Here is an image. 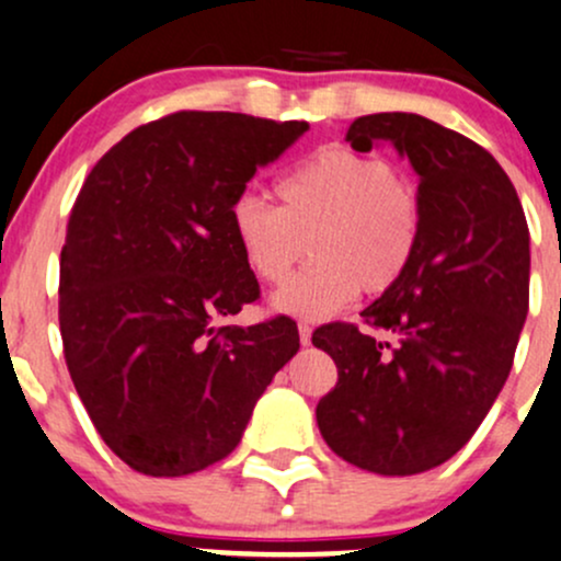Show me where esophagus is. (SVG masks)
I'll use <instances>...</instances> for the list:
<instances>
[{
  "instance_id": "1",
  "label": "esophagus",
  "mask_w": 561,
  "mask_h": 561,
  "mask_svg": "<svg viewBox=\"0 0 561 561\" xmlns=\"http://www.w3.org/2000/svg\"><path fill=\"white\" fill-rule=\"evenodd\" d=\"M298 335H300V343H304V346H309V343H311V324L300 322L298 324Z\"/></svg>"
}]
</instances>
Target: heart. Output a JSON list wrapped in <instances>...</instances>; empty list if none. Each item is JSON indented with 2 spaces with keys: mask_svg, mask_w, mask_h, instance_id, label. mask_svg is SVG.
<instances>
[{
  "mask_svg": "<svg viewBox=\"0 0 561 561\" xmlns=\"http://www.w3.org/2000/svg\"><path fill=\"white\" fill-rule=\"evenodd\" d=\"M279 207L237 196L231 229L252 274L279 285L311 250V263L274 295V309L324 319L356 295L391 290L408 274L423 231L415 188L389 159L322 149L276 183Z\"/></svg>",
  "mask_w": 561,
  "mask_h": 561,
  "instance_id": "heart-1",
  "label": "heart"
}]
</instances>
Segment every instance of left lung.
<instances>
[{
	"label": "left lung",
	"instance_id": "8db88e82",
	"mask_svg": "<svg viewBox=\"0 0 561 561\" xmlns=\"http://www.w3.org/2000/svg\"><path fill=\"white\" fill-rule=\"evenodd\" d=\"M346 140L410 159L423 231L408 274L362 311L370 330H313L337 367L317 423L348 463L410 477L450 460L506 383L530 309V231L514 183L466 135L393 111L354 119Z\"/></svg>",
	"mask_w": 561,
	"mask_h": 561
}]
</instances>
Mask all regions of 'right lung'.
Instances as JSON below:
<instances>
[{
	"label": "right lung",
	"mask_w": 561,
	"mask_h": 561,
	"mask_svg": "<svg viewBox=\"0 0 561 561\" xmlns=\"http://www.w3.org/2000/svg\"><path fill=\"white\" fill-rule=\"evenodd\" d=\"M309 125L175 111L103 153L71 207L58 322L73 389L116 458L186 477L242 439L298 324H226L261 298L231 207Z\"/></svg>",
	"instance_id": "right-lung-1"
}]
</instances>
